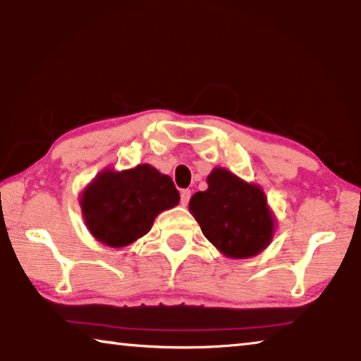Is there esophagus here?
I'll use <instances>...</instances> for the list:
<instances>
[{
  "label": "esophagus",
  "instance_id": "34e87169",
  "mask_svg": "<svg viewBox=\"0 0 361 361\" xmlns=\"http://www.w3.org/2000/svg\"><path fill=\"white\" fill-rule=\"evenodd\" d=\"M180 195H181V204L183 205H188L189 199H191V191H189V189H183Z\"/></svg>",
  "mask_w": 361,
  "mask_h": 361
}]
</instances>
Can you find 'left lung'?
<instances>
[{"mask_svg": "<svg viewBox=\"0 0 361 361\" xmlns=\"http://www.w3.org/2000/svg\"><path fill=\"white\" fill-rule=\"evenodd\" d=\"M207 183L209 189L189 200L207 239L231 258H248L264 250L274 232L264 192L226 169L213 170Z\"/></svg>", "mask_w": 361, "mask_h": 361, "instance_id": "8db88e82", "label": "left lung"}]
</instances>
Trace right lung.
<instances>
[{"label": "right lung", "mask_w": 361, "mask_h": 361, "mask_svg": "<svg viewBox=\"0 0 361 361\" xmlns=\"http://www.w3.org/2000/svg\"><path fill=\"white\" fill-rule=\"evenodd\" d=\"M178 200L172 178L143 164L121 173L102 172L85 189L81 207L95 239L118 248L145 235L159 213Z\"/></svg>", "instance_id": "right-lung-1"}]
</instances>
